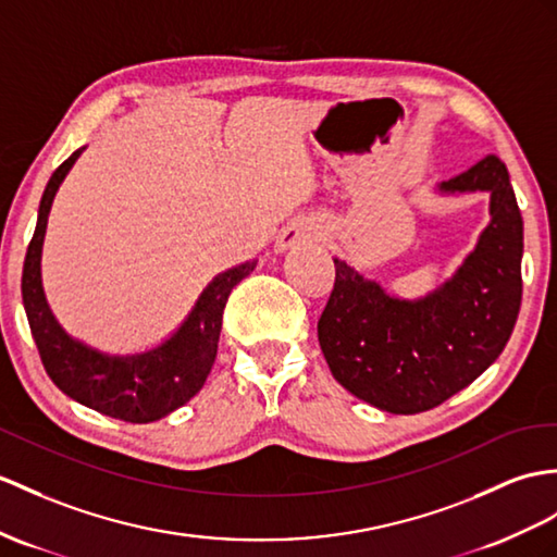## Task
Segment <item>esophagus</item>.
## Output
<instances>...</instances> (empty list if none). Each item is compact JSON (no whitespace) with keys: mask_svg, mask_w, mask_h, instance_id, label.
Segmentation results:
<instances>
[{"mask_svg":"<svg viewBox=\"0 0 557 557\" xmlns=\"http://www.w3.org/2000/svg\"><path fill=\"white\" fill-rule=\"evenodd\" d=\"M323 236V226L314 220H297L293 224H288L283 228L278 240H276V248L278 250H288L293 246H305V243H314L321 240Z\"/></svg>","mask_w":557,"mask_h":557,"instance_id":"1","label":"esophagus"}]
</instances>
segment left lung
I'll return each instance as SVG.
<instances>
[{
  "label": "left lung",
  "mask_w": 557,
  "mask_h": 557,
  "mask_svg": "<svg viewBox=\"0 0 557 557\" xmlns=\"http://www.w3.org/2000/svg\"><path fill=\"white\" fill-rule=\"evenodd\" d=\"M440 196L490 194V224L454 274L420 297H399L333 257L335 286L319 319L333 377L387 413L435 409L504 351L522 300V214L496 156L437 184Z\"/></svg>",
  "instance_id": "8db88e82"
}]
</instances>
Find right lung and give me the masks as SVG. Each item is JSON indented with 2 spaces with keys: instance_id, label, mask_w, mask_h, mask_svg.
<instances>
[{
  "instance_id": "right-lung-1",
  "label": "right lung",
  "mask_w": 557,
  "mask_h": 557,
  "mask_svg": "<svg viewBox=\"0 0 557 557\" xmlns=\"http://www.w3.org/2000/svg\"><path fill=\"white\" fill-rule=\"evenodd\" d=\"M67 158L51 174L37 210V226L23 264V307L45 369L63 395L87 409L125 423H153L191 401L206 385L220 343L224 305L236 283L252 274L257 260H248L216 274L180 329L165 341L127 355H113L67 333L53 314L42 286V246L51 202L79 153Z\"/></svg>"
}]
</instances>
